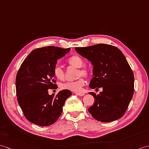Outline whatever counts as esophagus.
<instances>
[{
    "mask_svg": "<svg viewBox=\"0 0 149 149\" xmlns=\"http://www.w3.org/2000/svg\"><path fill=\"white\" fill-rule=\"evenodd\" d=\"M76 95H78V96H84V93H75Z\"/></svg>",
    "mask_w": 149,
    "mask_h": 149,
    "instance_id": "34e87169",
    "label": "esophagus"
}]
</instances>
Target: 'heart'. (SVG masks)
Segmentation results:
<instances>
[{
  "instance_id": "heart-1",
  "label": "heart",
  "mask_w": 149,
  "mask_h": 149,
  "mask_svg": "<svg viewBox=\"0 0 149 149\" xmlns=\"http://www.w3.org/2000/svg\"><path fill=\"white\" fill-rule=\"evenodd\" d=\"M68 63L71 66L79 68L77 71V77H80L81 76L87 77L89 75L88 69L84 66L85 63L83 59L77 55H74L68 60ZM53 74L55 77L58 80L62 81L64 79V71L62 68L56 65L53 68ZM85 84V81L83 78H79L77 81L73 82H66L61 83L60 88L62 89H67L72 91H81L82 88Z\"/></svg>"
}]
</instances>
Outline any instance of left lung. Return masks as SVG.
<instances>
[{"instance_id": "8db88e82", "label": "left lung", "mask_w": 149, "mask_h": 149, "mask_svg": "<svg viewBox=\"0 0 149 149\" xmlns=\"http://www.w3.org/2000/svg\"><path fill=\"white\" fill-rule=\"evenodd\" d=\"M75 49L93 66L89 87L103 88L97 95L89 93L95 102L88 109L89 112L100 122L120 119L125 113L134 93V75L124 55L117 47L104 44Z\"/></svg>"}]
</instances>
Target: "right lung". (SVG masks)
Segmentation results:
<instances>
[{"mask_svg": "<svg viewBox=\"0 0 149 149\" xmlns=\"http://www.w3.org/2000/svg\"><path fill=\"white\" fill-rule=\"evenodd\" d=\"M70 48L47 46L33 50L23 61L17 73V100L29 121L40 126L56 121L66 100L72 95L67 89L54 96L49 89H56L53 68L57 60L67 54Z\"/></svg>", "mask_w": 149, "mask_h": 149, "instance_id": "1", "label": "right lung"}]
</instances>
